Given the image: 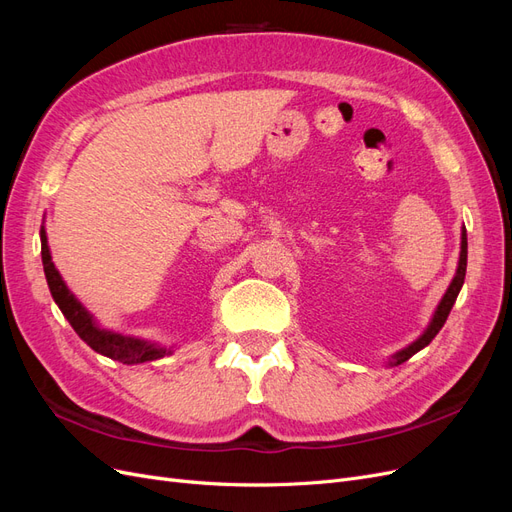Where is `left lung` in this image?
<instances>
[{"label":"left lung","instance_id":"obj_1","mask_svg":"<svg viewBox=\"0 0 512 512\" xmlns=\"http://www.w3.org/2000/svg\"><path fill=\"white\" fill-rule=\"evenodd\" d=\"M466 267H468V235H466V230H463V232H461L459 267H457L455 280L451 282V286H448V290H446V294H444V299L440 301L438 312H436V316H433V320H431V324H429V329H427L421 337H418L412 346H408L406 350H401V352L395 356V363H397V365L408 361L412 354H416L418 350L425 348V346L431 342V339L438 335V331L444 327V322H446L448 314H451V309H453V305H455L457 294H459V290H461V286H463V280H466Z\"/></svg>","mask_w":512,"mask_h":512}]
</instances>
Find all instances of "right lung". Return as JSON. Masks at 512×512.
Returning a JSON list of instances; mask_svg holds the SVG:
<instances>
[{
    "instance_id": "obj_1",
    "label": "right lung",
    "mask_w": 512,
    "mask_h": 512,
    "mask_svg": "<svg viewBox=\"0 0 512 512\" xmlns=\"http://www.w3.org/2000/svg\"><path fill=\"white\" fill-rule=\"evenodd\" d=\"M40 241H42L44 275H46V282H49L53 299L59 305L61 314H64L68 318V322L72 324L76 335H79L89 348H94L96 352L108 356V359L119 361V363H128V365L145 363V361H153V359H160V356H164L166 350L151 346L147 342H141V339L123 337V335H117L111 331L98 329L94 320H91V316L85 312V307L72 297L64 280H61L59 271L55 269L51 254H49V245H46L44 228L40 230Z\"/></svg>"
}]
</instances>
